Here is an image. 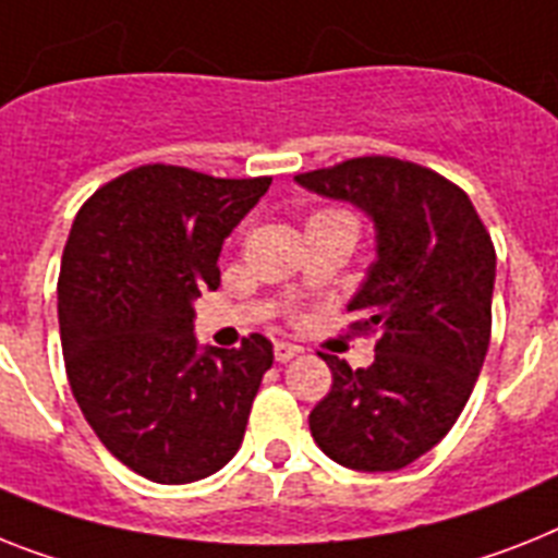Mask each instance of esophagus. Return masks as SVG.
I'll return each mask as SVG.
<instances>
[{"label":"esophagus","instance_id":"34e87169","mask_svg":"<svg viewBox=\"0 0 558 558\" xmlns=\"http://www.w3.org/2000/svg\"><path fill=\"white\" fill-rule=\"evenodd\" d=\"M302 351L299 344H290V342H276L274 344V356L276 362H290V359L296 356V353Z\"/></svg>","mask_w":558,"mask_h":558}]
</instances>
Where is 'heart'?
<instances>
[{
    "label": "heart",
    "instance_id": "heart-1",
    "mask_svg": "<svg viewBox=\"0 0 558 558\" xmlns=\"http://www.w3.org/2000/svg\"><path fill=\"white\" fill-rule=\"evenodd\" d=\"M330 216H344V214H316L311 222H319V219H330Z\"/></svg>",
    "mask_w": 558,
    "mask_h": 558
}]
</instances>
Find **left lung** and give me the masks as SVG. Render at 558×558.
Returning <instances> with one entry per match:
<instances>
[{"instance_id":"obj_1","label":"left lung","mask_w":558,"mask_h":558,"mask_svg":"<svg viewBox=\"0 0 558 558\" xmlns=\"http://www.w3.org/2000/svg\"><path fill=\"white\" fill-rule=\"evenodd\" d=\"M296 182L351 202L376 228V262L348 305L353 330L379 333L376 359L353 371L322 353L333 385L311 411V434L344 468L402 471L445 439L485 365L494 242L462 187L393 156H359Z\"/></svg>"}]
</instances>
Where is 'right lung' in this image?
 Wrapping results in <instances>:
<instances>
[{"label":"right lung","mask_w":558,"mask_h":558,"mask_svg":"<svg viewBox=\"0 0 558 558\" xmlns=\"http://www.w3.org/2000/svg\"><path fill=\"white\" fill-rule=\"evenodd\" d=\"M268 187L142 165L73 219L57 288L64 371L99 441L150 482L210 476L242 445L274 344L199 348L193 302L219 288L222 242Z\"/></svg>","instance_id":"obj_1"}]
</instances>
